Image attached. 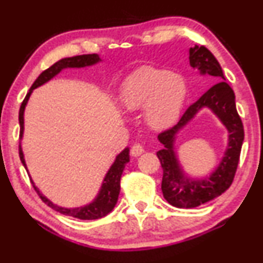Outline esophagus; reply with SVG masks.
Returning a JSON list of instances; mask_svg holds the SVG:
<instances>
[{
  "label": "esophagus",
  "mask_w": 263,
  "mask_h": 263,
  "mask_svg": "<svg viewBox=\"0 0 263 263\" xmlns=\"http://www.w3.org/2000/svg\"><path fill=\"white\" fill-rule=\"evenodd\" d=\"M142 153H144V147L142 144H140V143H136V144H134L132 145V148H131V154L134 157H138V156H141Z\"/></svg>",
  "instance_id": "esophagus-1"
}]
</instances>
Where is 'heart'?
<instances>
[{
  "label": "heart",
  "mask_w": 263,
  "mask_h": 263,
  "mask_svg": "<svg viewBox=\"0 0 263 263\" xmlns=\"http://www.w3.org/2000/svg\"><path fill=\"white\" fill-rule=\"evenodd\" d=\"M187 88L181 76L164 68L142 67L123 84L120 103L127 111L144 107V119L154 129L170 127L179 118Z\"/></svg>",
  "instance_id": "1"
}]
</instances>
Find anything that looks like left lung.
<instances>
[{
    "instance_id": "left-lung-1",
    "label": "left lung",
    "mask_w": 263,
    "mask_h": 263,
    "mask_svg": "<svg viewBox=\"0 0 263 263\" xmlns=\"http://www.w3.org/2000/svg\"><path fill=\"white\" fill-rule=\"evenodd\" d=\"M189 59L190 65L197 68L201 74L212 76L219 82L190 105L175 126L158 135V140L164 144L163 149L157 152L163 167V196L170 204L178 208L197 207L214 200L230 187L238 169L243 141V126L236 111L235 94L224 81L219 62L207 47L197 45L190 49ZM203 107L211 108L223 122L230 134V142L222 162L210 177L203 179H190L179 166L173 151V141L175 135Z\"/></svg>"
}]
</instances>
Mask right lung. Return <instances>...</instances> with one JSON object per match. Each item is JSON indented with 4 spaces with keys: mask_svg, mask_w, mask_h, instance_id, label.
<instances>
[{
    "mask_svg": "<svg viewBox=\"0 0 263 263\" xmlns=\"http://www.w3.org/2000/svg\"><path fill=\"white\" fill-rule=\"evenodd\" d=\"M99 61H101L99 55L97 53H88V55H78L73 56V58H66L53 63L51 67L45 69L44 72H41L39 77L36 78L35 82H34L33 85L30 87L29 91L25 96L23 103H22L21 109H20V125H21V132L20 137L22 138L24 131V109L25 105H27L28 100H29V97L31 94L33 89L40 87L41 84L46 83L47 81H50L51 78L55 77L56 74L60 73L63 68H80V67H85V66H91L96 65ZM20 158L21 162L23 163L25 169H27V165H25V160L23 156V151H22L21 143H20ZM129 162V149L128 148H125L121 153L116 157L115 162L111 165V167L107 172L105 179H104L103 185H101V189L99 194L91 203L83 205V207L78 208H63L60 207V205L53 204L51 201H49L47 198L39 191V189L34 185V182L31 181L34 186V190L36 191V194L39 195L41 201L44 203H46L49 207H51L52 210L56 212H60L61 214H65V216H69L73 218H78V219L83 220H91V219H99V218L105 217L106 214H109L110 212L114 210L116 202H118L119 194H120V179H121L122 172L125 169V165ZM28 172V170H27ZM31 180V179H30Z\"/></svg>",
    "mask_w": 263,
    "mask_h": 263,
    "instance_id": "1",
    "label": "right lung"
}]
</instances>
